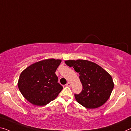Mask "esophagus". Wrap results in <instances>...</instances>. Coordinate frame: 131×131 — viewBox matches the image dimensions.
Segmentation results:
<instances>
[{"label":"esophagus","instance_id":"34e87169","mask_svg":"<svg viewBox=\"0 0 131 131\" xmlns=\"http://www.w3.org/2000/svg\"><path fill=\"white\" fill-rule=\"evenodd\" d=\"M66 86H68V87H70V86H71V83H70V82H68L67 83H66Z\"/></svg>","mask_w":131,"mask_h":131}]
</instances>
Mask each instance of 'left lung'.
<instances>
[{
  "mask_svg": "<svg viewBox=\"0 0 131 131\" xmlns=\"http://www.w3.org/2000/svg\"><path fill=\"white\" fill-rule=\"evenodd\" d=\"M79 74L83 89L79 94H74L76 101L87 108H96L108 100L114 88L110 74L101 66L86 60L66 61Z\"/></svg>",
  "mask_w": 131,
  "mask_h": 131,
  "instance_id": "8db88e82",
  "label": "left lung"
}]
</instances>
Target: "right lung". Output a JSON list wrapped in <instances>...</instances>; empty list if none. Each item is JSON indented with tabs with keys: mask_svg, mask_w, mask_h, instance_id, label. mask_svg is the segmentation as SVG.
<instances>
[{
	"mask_svg": "<svg viewBox=\"0 0 131 131\" xmlns=\"http://www.w3.org/2000/svg\"><path fill=\"white\" fill-rule=\"evenodd\" d=\"M59 59H49L29 66L20 74L18 87L24 97L33 105L43 106L57 97L63 89L55 72Z\"/></svg>",
	"mask_w": 131,
	"mask_h": 131,
	"instance_id": "right-lung-1",
	"label": "right lung"
}]
</instances>
